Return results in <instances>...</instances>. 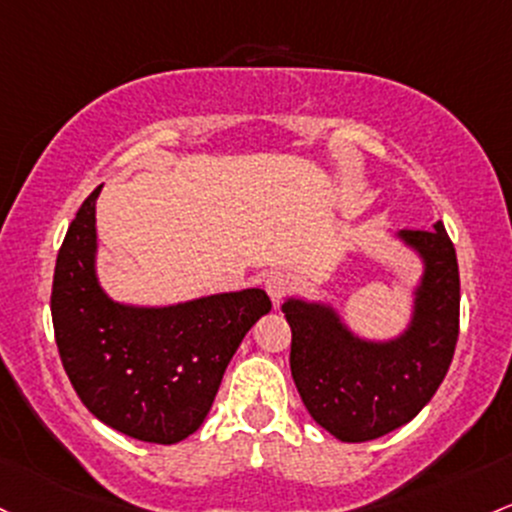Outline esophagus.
Instances as JSON below:
<instances>
[{"mask_svg":"<svg viewBox=\"0 0 512 512\" xmlns=\"http://www.w3.org/2000/svg\"><path fill=\"white\" fill-rule=\"evenodd\" d=\"M291 286H294V282H291V277L286 272H272L265 279V289H267L269 299H272L274 306H279V303L289 296Z\"/></svg>","mask_w":512,"mask_h":512,"instance_id":"1","label":"esophagus"}]
</instances>
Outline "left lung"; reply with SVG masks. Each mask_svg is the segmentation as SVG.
Here are the masks:
<instances>
[{
  "instance_id": "left-lung-1",
  "label": "left lung",
  "mask_w": 512,
  "mask_h": 512,
  "mask_svg": "<svg viewBox=\"0 0 512 512\" xmlns=\"http://www.w3.org/2000/svg\"><path fill=\"white\" fill-rule=\"evenodd\" d=\"M401 238L425 260L413 325L403 338L364 342L330 308L299 299L282 306L303 406L342 442L376 440L413 420L440 389L457 347L459 267L445 226L403 230Z\"/></svg>"
}]
</instances>
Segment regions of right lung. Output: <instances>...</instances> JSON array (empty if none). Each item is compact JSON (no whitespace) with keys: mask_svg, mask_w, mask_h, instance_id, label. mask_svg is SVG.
<instances>
[{"mask_svg":"<svg viewBox=\"0 0 512 512\" xmlns=\"http://www.w3.org/2000/svg\"><path fill=\"white\" fill-rule=\"evenodd\" d=\"M84 199L55 260L50 313L72 389L109 428L157 445L199 430L245 333L272 311L262 289L170 308L114 303L94 274V201Z\"/></svg>","mask_w":512,"mask_h":512,"instance_id":"1","label":"right lung"}]
</instances>
